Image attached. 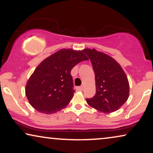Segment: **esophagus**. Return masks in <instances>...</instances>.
Masks as SVG:
<instances>
[{"mask_svg": "<svg viewBox=\"0 0 153 153\" xmlns=\"http://www.w3.org/2000/svg\"><path fill=\"white\" fill-rule=\"evenodd\" d=\"M77 90H79V91H82L83 87H82V86H80V87H77Z\"/></svg>", "mask_w": 153, "mask_h": 153, "instance_id": "obj_1", "label": "esophagus"}]
</instances>
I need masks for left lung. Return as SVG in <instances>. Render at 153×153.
Listing matches in <instances>:
<instances>
[{"label": "left lung", "mask_w": 153, "mask_h": 153, "mask_svg": "<svg viewBox=\"0 0 153 153\" xmlns=\"http://www.w3.org/2000/svg\"><path fill=\"white\" fill-rule=\"evenodd\" d=\"M83 52L91 60L95 73L96 92L93 98L86 99L88 105L107 114L118 110L129 97L130 86L124 71L105 53L90 48Z\"/></svg>", "instance_id": "left-lung-1"}]
</instances>
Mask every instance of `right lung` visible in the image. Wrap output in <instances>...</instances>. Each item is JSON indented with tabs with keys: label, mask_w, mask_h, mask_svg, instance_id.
<instances>
[{
	"label": "right lung",
	"mask_w": 153,
	"mask_h": 153,
	"mask_svg": "<svg viewBox=\"0 0 153 153\" xmlns=\"http://www.w3.org/2000/svg\"><path fill=\"white\" fill-rule=\"evenodd\" d=\"M88 60L83 51L61 49L39 64L30 77L25 95L36 110L51 114L68 105L74 96L71 71L82 61Z\"/></svg>",
	"instance_id": "obj_1"
}]
</instances>
